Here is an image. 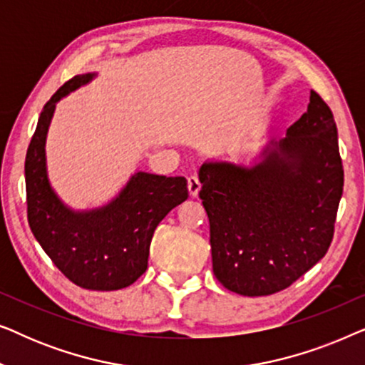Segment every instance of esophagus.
I'll return each instance as SVG.
<instances>
[{"mask_svg": "<svg viewBox=\"0 0 365 365\" xmlns=\"http://www.w3.org/2000/svg\"><path fill=\"white\" fill-rule=\"evenodd\" d=\"M187 189H189V194H191L192 197L197 196L199 189H201V182H199L197 176H189L187 178Z\"/></svg>", "mask_w": 365, "mask_h": 365, "instance_id": "obj_1", "label": "esophagus"}]
</instances>
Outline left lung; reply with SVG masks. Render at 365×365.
<instances>
[{"label": "left lung", "instance_id": "1", "mask_svg": "<svg viewBox=\"0 0 365 365\" xmlns=\"http://www.w3.org/2000/svg\"><path fill=\"white\" fill-rule=\"evenodd\" d=\"M199 181L217 281L251 297L289 287L334 237L344 168L331 108L311 91L307 111L261 164L207 163Z\"/></svg>", "mask_w": 365, "mask_h": 365}]
</instances>
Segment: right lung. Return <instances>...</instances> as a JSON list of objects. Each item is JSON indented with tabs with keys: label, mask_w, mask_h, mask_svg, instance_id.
<instances>
[{
	"label": "right lung",
	"mask_w": 365,
	"mask_h": 365,
	"mask_svg": "<svg viewBox=\"0 0 365 365\" xmlns=\"http://www.w3.org/2000/svg\"><path fill=\"white\" fill-rule=\"evenodd\" d=\"M78 74L44 104L24 161L28 222L36 241L69 281L89 291H116L146 272L149 246L158 224L186 201L187 181L138 173L119 197L91 212L64 207L49 187L44 168V139L54 104L88 83Z\"/></svg>",
	"instance_id": "obj_1"
}]
</instances>
